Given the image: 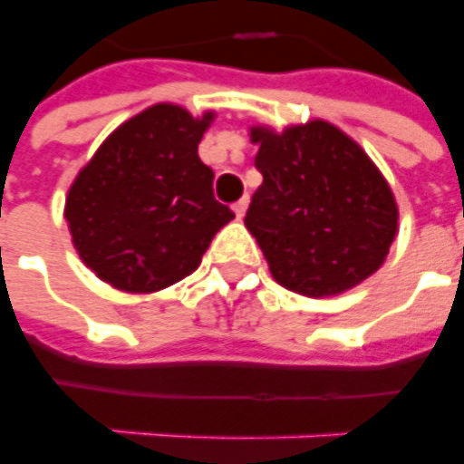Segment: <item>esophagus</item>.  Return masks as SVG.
<instances>
[{
    "instance_id": "obj_1",
    "label": "esophagus",
    "mask_w": 464,
    "mask_h": 464,
    "mask_svg": "<svg viewBox=\"0 0 464 464\" xmlns=\"http://www.w3.org/2000/svg\"><path fill=\"white\" fill-rule=\"evenodd\" d=\"M247 205H249L247 197H242L239 202H235V207H232V209H235V215H237V219H242V217H245V212H247Z\"/></svg>"
}]
</instances>
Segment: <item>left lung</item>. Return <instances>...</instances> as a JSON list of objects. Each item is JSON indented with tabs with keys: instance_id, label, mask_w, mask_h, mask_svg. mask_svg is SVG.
<instances>
[{
	"instance_id": "obj_1",
	"label": "left lung",
	"mask_w": 464,
	"mask_h": 464,
	"mask_svg": "<svg viewBox=\"0 0 464 464\" xmlns=\"http://www.w3.org/2000/svg\"><path fill=\"white\" fill-rule=\"evenodd\" d=\"M262 185L245 225L282 287L324 297L360 285L390 252L397 205L372 160L314 120L275 134L252 130Z\"/></svg>"
}]
</instances>
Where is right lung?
Segmentation results:
<instances>
[{
	"instance_id": "add662e5",
	"label": "right lung",
	"mask_w": 464,
	"mask_h": 464,
	"mask_svg": "<svg viewBox=\"0 0 464 464\" xmlns=\"http://www.w3.org/2000/svg\"><path fill=\"white\" fill-rule=\"evenodd\" d=\"M212 111L154 104L124 121L77 174L64 217L82 262L111 287L157 292L192 275L235 217L197 144Z\"/></svg>"
}]
</instances>
